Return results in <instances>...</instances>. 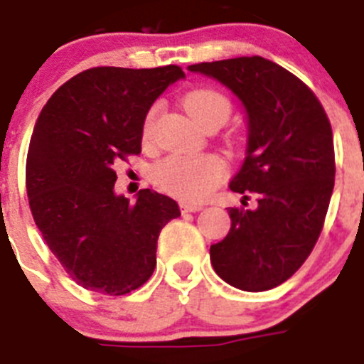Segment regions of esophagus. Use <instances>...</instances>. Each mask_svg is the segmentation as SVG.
<instances>
[{
    "label": "esophagus",
    "mask_w": 364,
    "mask_h": 364,
    "mask_svg": "<svg viewBox=\"0 0 364 364\" xmlns=\"http://www.w3.org/2000/svg\"><path fill=\"white\" fill-rule=\"evenodd\" d=\"M199 210H203V205H198V203H181L183 214H188V212H199Z\"/></svg>",
    "instance_id": "obj_1"
}]
</instances>
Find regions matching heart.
<instances>
[{
  "instance_id": "b5f03b06",
  "label": "heart",
  "mask_w": 364,
  "mask_h": 364,
  "mask_svg": "<svg viewBox=\"0 0 364 364\" xmlns=\"http://www.w3.org/2000/svg\"><path fill=\"white\" fill-rule=\"evenodd\" d=\"M186 112L206 125L208 121H225L230 116V101L214 88H196L183 97ZM154 110L146 116L145 137L150 132ZM227 172V165L215 154H172L154 165L152 178L165 192L185 201H199L210 194Z\"/></svg>"
}]
</instances>
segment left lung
I'll return each mask as SVG.
<instances>
[{"mask_svg":"<svg viewBox=\"0 0 364 364\" xmlns=\"http://www.w3.org/2000/svg\"><path fill=\"white\" fill-rule=\"evenodd\" d=\"M232 90L247 114V156L230 190L257 196L228 208L230 232L210 247L215 274L245 292L292 277L323 230L336 178L332 127L316 94L261 55L190 65Z\"/></svg>","mask_w":364,"mask_h":364,"instance_id":"obj_1","label":"left lung"}]
</instances>
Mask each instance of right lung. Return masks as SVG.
Wrapping results in <instances>:
<instances>
[{
    "mask_svg": "<svg viewBox=\"0 0 364 364\" xmlns=\"http://www.w3.org/2000/svg\"><path fill=\"white\" fill-rule=\"evenodd\" d=\"M176 65L96 67L61 85L36 121L27 154V196L45 243L87 290L125 296L156 268L161 228L178 203L150 188L136 201L114 192V165L141 152L145 117Z\"/></svg>",
    "mask_w": 364,
    "mask_h": 364,
    "instance_id": "obj_1",
    "label": "right lung"
}]
</instances>
